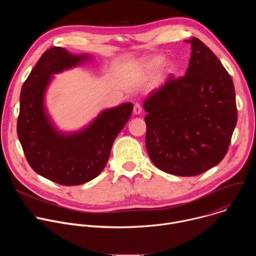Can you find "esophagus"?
<instances>
[{"instance_id": "obj_1", "label": "esophagus", "mask_w": 256, "mask_h": 256, "mask_svg": "<svg viewBox=\"0 0 256 256\" xmlns=\"http://www.w3.org/2000/svg\"><path fill=\"white\" fill-rule=\"evenodd\" d=\"M142 112V106L138 103H136L134 106V114H140Z\"/></svg>"}]
</instances>
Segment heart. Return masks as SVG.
Segmentation results:
<instances>
[{
    "label": "heart",
    "instance_id": "b5f03b06",
    "mask_svg": "<svg viewBox=\"0 0 256 256\" xmlns=\"http://www.w3.org/2000/svg\"><path fill=\"white\" fill-rule=\"evenodd\" d=\"M163 60H164L163 56H152L151 58H149L147 62H146L144 66H146V68H147L148 70H157L163 64ZM165 70L168 72H173V66L171 64H166Z\"/></svg>",
    "mask_w": 256,
    "mask_h": 256
}]
</instances>
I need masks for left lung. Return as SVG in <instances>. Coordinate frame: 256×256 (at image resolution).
Instances as JSON below:
<instances>
[{
    "instance_id": "1",
    "label": "left lung",
    "mask_w": 256,
    "mask_h": 256,
    "mask_svg": "<svg viewBox=\"0 0 256 256\" xmlns=\"http://www.w3.org/2000/svg\"><path fill=\"white\" fill-rule=\"evenodd\" d=\"M192 44L186 76L168 78L144 102L146 147L164 172L196 176L227 154L237 122L233 81L214 54L198 38Z\"/></svg>"
}]
</instances>
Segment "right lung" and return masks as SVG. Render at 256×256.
<instances>
[{
  "instance_id": "1",
  "label": "right lung",
  "mask_w": 256,
  "mask_h": 256,
  "mask_svg": "<svg viewBox=\"0 0 256 256\" xmlns=\"http://www.w3.org/2000/svg\"><path fill=\"white\" fill-rule=\"evenodd\" d=\"M89 58L62 48L48 50L32 68L20 94L17 134L29 165L38 174L66 186L86 184L101 173L134 107L124 103L106 109L77 132L62 134L54 128L44 107V94L52 75Z\"/></svg>"
}]
</instances>
